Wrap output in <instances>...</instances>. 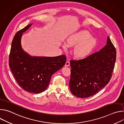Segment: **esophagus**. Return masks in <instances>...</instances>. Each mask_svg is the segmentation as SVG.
Returning a JSON list of instances; mask_svg holds the SVG:
<instances>
[{
    "instance_id": "esophagus-1",
    "label": "esophagus",
    "mask_w": 124,
    "mask_h": 124,
    "mask_svg": "<svg viewBox=\"0 0 124 124\" xmlns=\"http://www.w3.org/2000/svg\"><path fill=\"white\" fill-rule=\"evenodd\" d=\"M70 62H69V61H67L66 63V64H65V66L66 67H68V66H70Z\"/></svg>"
}]
</instances>
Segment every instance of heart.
<instances>
[{"label": "heart", "mask_w": 124, "mask_h": 124, "mask_svg": "<svg viewBox=\"0 0 124 124\" xmlns=\"http://www.w3.org/2000/svg\"><path fill=\"white\" fill-rule=\"evenodd\" d=\"M97 40L91 37V35L86 30H82L70 35L66 39V44L62 46L67 50L68 46H75L74 54L78 58H83L89 55L97 44Z\"/></svg>", "instance_id": "heart-1"}]
</instances>
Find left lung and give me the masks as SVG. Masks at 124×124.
I'll return each mask as SVG.
<instances>
[{"label":"left lung","mask_w":124,"mask_h":124,"mask_svg":"<svg viewBox=\"0 0 124 124\" xmlns=\"http://www.w3.org/2000/svg\"><path fill=\"white\" fill-rule=\"evenodd\" d=\"M116 50L109 37L107 45L85 58L70 60V92L86 98L99 92L109 82L114 68Z\"/></svg>","instance_id":"8db88e82"}]
</instances>
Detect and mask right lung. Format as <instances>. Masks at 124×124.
Returning <instances> with one entry per match:
<instances>
[{
	"mask_svg": "<svg viewBox=\"0 0 124 124\" xmlns=\"http://www.w3.org/2000/svg\"><path fill=\"white\" fill-rule=\"evenodd\" d=\"M31 25L28 24L15 34L12 42L9 64L16 82L23 89L38 94L46 89L52 75L64 66L66 57L64 55L32 56L24 51L21 45L22 37Z\"/></svg>",
	"mask_w": 124,
	"mask_h": 124,
	"instance_id": "add662e5",
	"label": "right lung"
}]
</instances>
